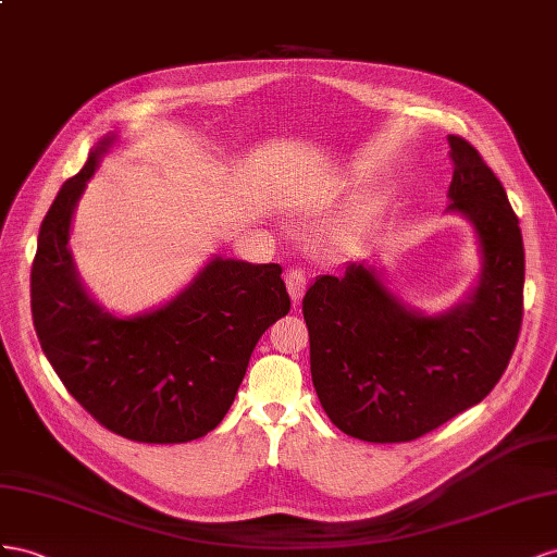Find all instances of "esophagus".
<instances>
[{
	"label": "esophagus",
	"instance_id": "esophagus-1",
	"mask_svg": "<svg viewBox=\"0 0 557 557\" xmlns=\"http://www.w3.org/2000/svg\"><path fill=\"white\" fill-rule=\"evenodd\" d=\"M284 282H287V289L292 294L294 306H298V300L304 298L306 294V284H308V275L304 268H289L287 275H284Z\"/></svg>",
	"mask_w": 557,
	"mask_h": 557
}]
</instances>
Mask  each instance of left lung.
Instances as JSON below:
<instances>
[{
  "instance_id": "obj_1",
  "label": "left lung",
  "mask_w": 557,
  "mask_h": 557,
  "mask_svg": "<svg viewBox=\"0 0 557 557\" xmlns=\"http://www.w3.org/2000/svg\"><path fill=\"white\" fill-rule=\"evenodd\" d=\"M448 141V210L471 221L483 251L465 304L416 312L363 263H347L341 277L320 275L306 292L312 385L347 436L404 443L434 432L485 399L516 349L525 284L518 216L481 153L457 135Z\"/></svg>"
}]
</instances>
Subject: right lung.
Instances as JSON below:
<instances>
[{
    "label": "right lung",
    "mask_w": 557,
    "mask_h": 557,
    "mask_svg": "<svg viewBox=\"0 0 557 557\" xmlns=\"http://www.w3.org/2000/svg\"><path fill=\"white\" fill-rule=\"evenodd\" d=\"M104 137L46 212L32 263V320L46 359L109 432L137 443H186L224 420L263 331L292 308L277 263L212 259L168 306L114 317L84 289L70 226Z\"/></svg>",
    "instance_id": "obj_1"
}]
</instances>
